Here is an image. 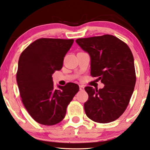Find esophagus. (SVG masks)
<instances>
[{
  "mask_svg": "<svg viewBox=\"0 0 150 150\" xmlns=\"http://www.w3.org/2000/svg\"><path fill=\"white\" fill-rule=\"evenodd\" d=\"M84 89V86H82V85H81V86H80V91H83Z\"/></svg>",
  "mask_w": 150,
  "mask_h": 150,
  "instance_id": "34e87169",
  "label": "esophagus"
}]
</instances>
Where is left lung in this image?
<instances>
[{
    "label": "left lung",
    "instance_id": "8db88e82",
    "mask_svg": "<svg viewBox=\"0 0 150 150\" xmlns=\"http://www.w3.org/2000/svg\"><path fill=\"white\" fill-rule=\"evenodd\" d=\"M91 57V75L104 84L103 89L87 86L89 98L84 103L87 116L107 123L118 119L129 103L135 83L134 58L128 45L111 35L76 40Z\"/></svg>",
    "mask_w": 150,
    "mask_h": 150
}]
</instances>
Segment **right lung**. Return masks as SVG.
<instances>
[{
    "instance_id": "right-lung-1",
    "label": "right lung",
    "mask_w": 150,
    "mask_h": 150,
    "mask_svg": "<svg viewBox=\"0 0 150 150\" xmlns=\"http://www.w3.org/2000/svg\"><path fill=\"white\" fill-rule=\"evenodd\" d=\"M73 39L42 38L21 53L16 80L21 101L33 119L44 125L64 119L67 108L79 91L78 85L67 83L55 89L52 74L63 67Z\"/></svg>"
}]
</instances>
